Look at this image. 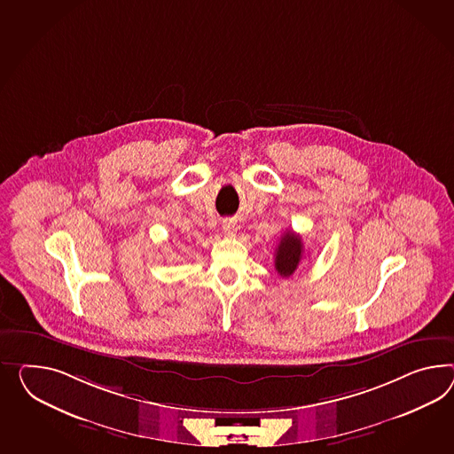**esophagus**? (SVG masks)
<instances>
[{
    "label": "esophagus",
    "mask_w": 454,
    "mask_h": 454,
    "mask_svg": "<svg viewBox=\"0 0 454 454\" xmlns=\"http://www.w3.org/2000/svg\"><path fill=\"white\" fill-rule=\"evenodd\" d=\"M222 231L225 235H233L237 232V223L233 221H223L222 222Z\"/></svg>",
    "instance_id": "obj_1"
}]
</instances>
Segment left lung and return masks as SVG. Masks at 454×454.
I'll list each match as a JSON object with an SVG mask.
<instances>
[{"mask_svg": "<svg viewBox=\"0 0 454 454\" xmlns=\"http://www.w3.org/2000/svg\"><path fill=\"white\" fill-rule=\"evenodd\" d=\"M302 260V240L300 235L294 232L283 233L279 240L278 248L275 250V270L279 277L288 278L296 268L300 267Z\"/></svg>", "mask_w": 454, "mask_h": 454, "instance_id": "left-lung-1", "label": "left lung"}]
</instances>
